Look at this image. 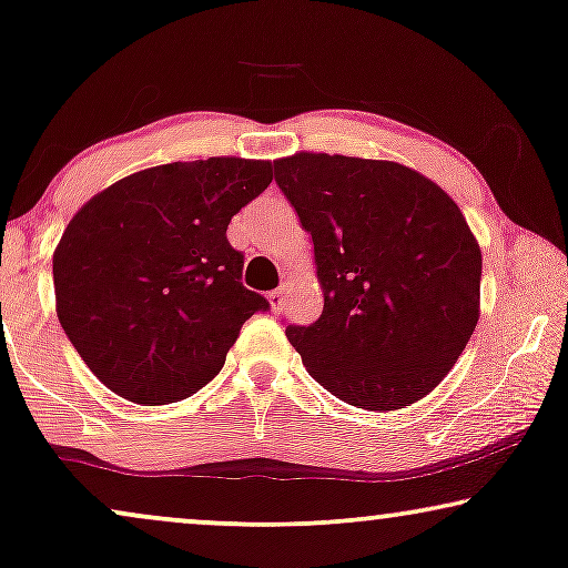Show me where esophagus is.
<instances>
[{
    "label": "esophagus",
    "instance_id": "esophagus-1",
    "mask_svg": "<svg viewBox=\"0 0 568 568\" xmlns=\"http://www.w3.org/2000/svg\"><path fill=\"white\" fill-rule=\"evenodd\" d=\"M284 290L282 286H278V290H274V292H268V302H271V310H274V313H282V305H284Z\"/></svg>",
    "mask_w": 568,
    "mask_h": 568
}]
</instances>
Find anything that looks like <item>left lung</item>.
<instances>
[{
  "label": "left lung",
  "instance_id": "obj_1",
  "mask_svg": "<svg viewBox=\"0 0 568 568\" xmlns=\"http://www.w3.org/2000/svg\"><path fill=\"white\" fill-rule=\"evenodd\" d=\"M274 178L315 245L323 315L286 325L336 398L395 410L429 395L480 315V247L453 199L387 160L300 152Z\"/></svg>",
  "mask_w": 568,
  "mask_h": 568
}]
</instances>
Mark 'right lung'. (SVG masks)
I'll use <instances>...</instances> for the list:
<instances>
[{"instance_id": "right-lung-1", "label": "right lung", "mask_w": 568, "mask_h": 568, "mask_svg": "<svg viewBox=\"0 0 568 568\" xmlns=\"http://www.w3.org/2000/svg\"><path fill=\"white\" fill-rule=\"evenodd\" d=\"M274 181L271 162H170L100 191L53 253L57 313L77 354L121 398L162 406L220 375L268 302L245 290L227 224Z\"/></svg>"}]
</instances>
